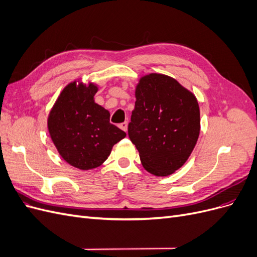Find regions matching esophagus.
Here are the masks:
<instances>
[{
    "instance_id": "34e87169",
    "label": "esophagus",
    "mask_w": 257,
    "mask_h": 257,
    "mask_svg": "<svg viewBox=\"0 0 257 257\" xmlns=\"http://www.w3.org/2000/svg\"><path fill=\"white\" fill-rule=\"evenodd\" d=\"M119 127H120L121 130H123L124 132H126V131H127V122H123V123L119 124Z\"/></svg>"
}]
</instances>
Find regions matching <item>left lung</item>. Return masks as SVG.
<instances>
[{
    "label": "left lung",
    "mask_w": 257,
    "mask_h": 257,
    "mask_svg": "<svg viewBox=\"0 0 257 257\" xmlns=\"http://www.w3.org/2000/svg\"><path fill=\"white\" fill-rule=\"evenodd\" d=\"M128 137L148 172L165 177L189 159L199 136L196 97L172 77L147 75L139 80Z\"/></svg>",
    "instance_id": "8db88e82"
}]
</instances>
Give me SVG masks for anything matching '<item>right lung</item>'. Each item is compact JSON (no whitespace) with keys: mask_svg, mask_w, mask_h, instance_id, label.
<instances>
[{"mask_svg":"<svg viewBox=\"0 0 257 257\" xmlns=\"http://www.w3.org/2000/svg\"><path fill=\"white\" fill-rule=\"evenodd\" d=\"M97 87L69 83L61 92L48 116V130L60 155L82 170L99 166L113 145L126 136L109 122L110 113L93 97Z\"/></svg>","mask_w":257,"mask_h":257,"instance_id":"right-lung-1","label":"right lung"}]
</instances>
